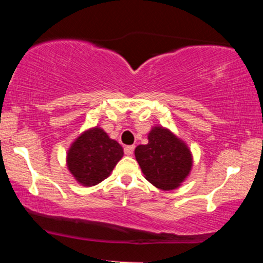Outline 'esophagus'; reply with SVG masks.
<instances>
[{
  "instance_id": "34e87169",
  "label": "esophagus",
  "mask_w": 263,
  "mask_h": 263,
  "mask_svg": "<svg viewBox=\"0 0 263 263\" xmlns=\"http://www.w3.org/2000/svg\"><path fill=\"white\" fill-rule=\"evenodd\" d=\"M135 151V146H126L125 147V155L131 156Z\"/></svg>"
}]
</instances>
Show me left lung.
<instances>
[{"label":"left lung","instance_id":"8db88e82","mask_svg":"<svg viewBox=\"0 0 263 263\" xmlns=\"http://www.w3.org/2000/svg\"><path fill=\"white\" fill-rule=\"evenodd\" d=\"M147 137L148 143L135 149L144 178L158 189H177L192 171V151L182 138L163 126H153Z\"/></svg>","mask_w":263,"mask_h":263}]
</instances>
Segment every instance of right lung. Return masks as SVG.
Instances as JSON below:
<instances>
[{"mask_svg":"<svg viewBox=\"0 0 263 263\" xmlns=\"http://www.w3.org/2000/svg\"><path fill=\"white\" fill-rule=\"evenodd\" d=\"M123 149L99 126L78 136L66 152V167L83 186H93L110 176Z\"/></svg>","mask_w":263,"mask_h":263,"instance_id":"right-lung-1","label":"right lung"}]
</instances>
